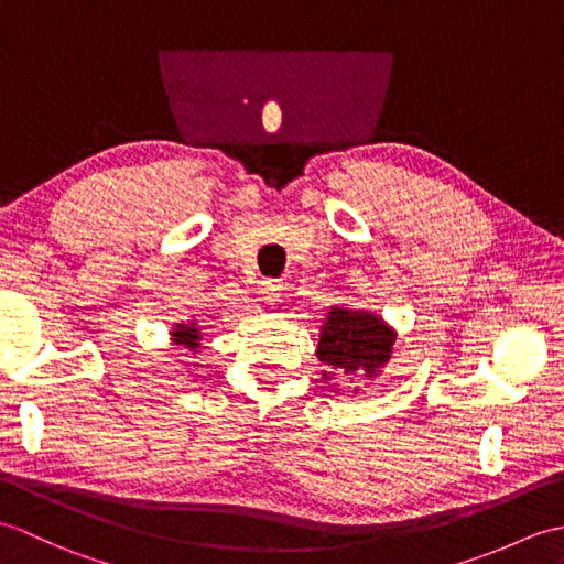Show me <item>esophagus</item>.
Returning <instances> with one entry per match:
<instances>
[{
    "instance_id": "1",
    "label": "esophagus",
    "mask_w": 564,
    "mask_h": 564,
    "mask_svg": "<svg viewBox=\"0 0 564 564\" xmlns=\"http://www.w3.org/2000/svg\"><path fill=\"white\" fill-rule=\"evenodd\" d=\"M281 291H283V285H281V281H275V279H267L261 283V301L267 303V305H275L281 301Z\"/></svg>"
}]
</instances>
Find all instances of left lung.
<instances>
[{
    "mask_svg": "<svg viewBox=\"0 0 564 564\" xmlns=\"http://www.w3.org/2000/svg\"><path fill=\"white\" fill-rule=\"evenodd\" d=\"M398 329L370 310L349 305H332L319 325V339L315 356L325 364L322 380L341 382L358 378V373L373 380L382 373L392 358ZM339 390V388H334ZM358 392V388H354Z\"/></svg>",
    "mask_w": 564,
    "mask_h": 564,
    "instance_id": "obj_1",
    "label": "left lung"
}]
</instances>
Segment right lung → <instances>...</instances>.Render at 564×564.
Returning a JSON list of instances; mask_svg holds the SVG:
<instances>
[{
    "label": "right lung",
    "mask_w": 564,
    "mask_h": 564,
    "mask_svg": "<svg viewBox=\"0 0 564 564\" xmlns=\"http://www.w3.org/2000/svg\"><path fill=\"white\" fill-rule=\"evenodd\" d=\"M203 329L206 327H200L196 317L182 319V322H176V325H172L170 341L182 346V349H188L191 354H198L200 349H206V346H203V337H206Z\"/></svg>",
    "instance_id": "add662e5"
}]
</instances>
